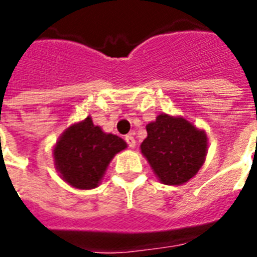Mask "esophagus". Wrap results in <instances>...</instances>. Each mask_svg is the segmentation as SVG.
<instances>
[{
  "mask_svg": "<svg viewBox=\"0 0 257 257\" xmlns=\"http://www.w3.org/2000/svg\"><path fill=\"white\" fill-rule=\"evenodd\" d=\"M125 141H126V144H128L129 148H135L136 146V140L133 136H125Z\"/></svg>",
  "mask_w": 257,
  "mask_h": 257,
  "instance_id": "1",
  "label": "esophagus"
}]
</instances>
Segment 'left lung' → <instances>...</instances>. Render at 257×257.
Masks as SVG:
<instances>
[{"label":"left lung","instance_id":"obj_1","mask_svg":"<svg viewBox=\"0 0 257 257\" xmlns=\"http://www.w3.org/2000/svg\"><path fill=\"white\" fill-rule=\"evenodd\" d=\"M146 131L148 137L141 144V153L159 182L184 184L201 169L208 153V137L204 131L184 117L166 113L149 122Z\"/></svg>","mask_w":257,"mask_h":257}]
</instances>
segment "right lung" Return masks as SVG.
I'll list each match as a JSON object with an SVG mask.
<instances>
[{"mask_svg": "<svg viewBox=\"0 0 257 257\" xmlns=\"http://www.w3.org/2000/svg\"><path fill=\"white\" fill-rule=\"evenodd\" d=\"M125 148L124 140L104 133L87 116L60 136L53 149L56 170L62 180L74 188H96L109 162Z\"/></svg>", "mask_w": 257, "mask_h": 257, "instance_id": "right-lung-1", "label": "right lung"}]
</instances>
